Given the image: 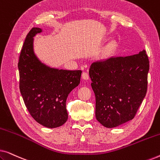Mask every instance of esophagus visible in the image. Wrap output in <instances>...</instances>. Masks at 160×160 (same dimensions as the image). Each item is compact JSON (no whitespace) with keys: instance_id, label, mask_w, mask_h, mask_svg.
Returning a JSON list of instances; mask_svg holds the SVG:
<instances>
[{"instance_id":"34e87169","label":"esophagus","mask_w":160,"mask_h":160,"mask_svg":"<svg viewBox=\"0 0 160 160\" xmlns=\"http://www.w3.org/2000/svg\"><path fill=\"white\" fill-rule=\"evenodd\" d=\"M82 76L83 79H84V80H88L89 78V74L87 73H86V72H84V73H82Z\"/></svg>"}]
</instances>
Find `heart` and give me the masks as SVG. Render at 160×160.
<instances>
[{
	"label": "heart",
	"mask_w": 160,
	"mask_h": 160,
	"mask_svg": "<svg viewBox=\"0 0 160 160\" xmlns=\"http://www.w3.org/2000/svg\"><path fill=\"white\" fill-rule=\"evenodd\" d=\"M114 48H115L114 43H113V42L110 43L108 46H107L106 48L103 51V52H102V55L105 56V55H107V54H110L111 52H112L113 49H114Z\"/></svg>",
	"instance_id": "b5f03b06"
}]
</instances>
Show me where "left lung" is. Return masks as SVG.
<instances>
[{
    "instance_id": "left-lung-1",
    "label": "left lung",
    "mask_w": 160,
    "mask_h": 160,
    "mask_svg": "<svg viewBox=\"0 0 160 160\" xmlns=\"http://www.w3.org/2000/svg\"><path fill=\"white\" fill-rule=\"evenodd\" d=\"M148 70L145 50L91 65L89 73L95 95V117L102 125L115 128L135 117L147 92Z\"/></svg>"
}]
</instances>
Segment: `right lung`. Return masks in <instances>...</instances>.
I'll use <instances>...</instances> for the list:
<instances>
[{
	"instance_id": "right-lung-1",
	"label": "right lung",
	"mask_w": 160,
	"mask_h": 160,
	"mask_svg": "<svg viewBox=\"0 0 160 160\" xmlns=\"http://www.w3.org/2000/svg\"><path fill=\"white\" fill-rule=\"evenodd\" d=\"M32 28L26 36L19 58V90L31 117L41 125L58 128L68 120L66 100L80 83L82 71L52 68L41 63L33 52Z\"/></svg>"
}]
</instances>
